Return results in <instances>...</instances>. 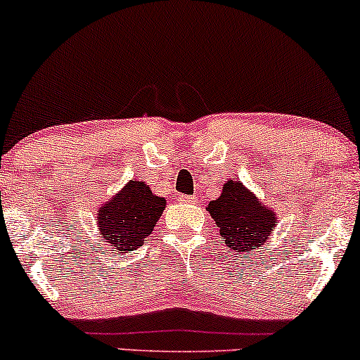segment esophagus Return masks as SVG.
<instances>
[{
    "label": "esophagus",
    "instance_id": "esophagus-1",
    "mask_svg": "<svg viewBox=\"0 0 360 360\" xmlns=\"http://www.w3.org/2000/svg\"><path fill=\"white\" fill-rule=\"evenodd\" d=\"M179 199L181 200V202H185V204H195V197H192V195H180Z\"/></svg>",
    "mask_w": 360,
    "mask_h": 360
}]
</instances>
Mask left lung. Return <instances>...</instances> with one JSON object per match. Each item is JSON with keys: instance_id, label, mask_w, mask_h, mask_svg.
Segmentation results:
<instances>
[{"instance_id": "obj_1", "label": "left lung", "mask_w": 360, "mask_h": 360, "mask_svg": "<svg viewBox=\"0 0 360 360\" xmlns=\"http://www.w3.org/2000/svg\"><path fill=\"white\" fill-rule=\"evenodd\" d=\"M226 245L238 252L260 246L276 228V214L240 181L224 184L219 199L207 205Z\"/></svg>"}]
</instances>
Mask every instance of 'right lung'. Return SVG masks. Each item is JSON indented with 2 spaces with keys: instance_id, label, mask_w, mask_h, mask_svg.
<instances>
[{
  "instance_id": "obj_1",
  "label": "right lung",
  "mask_w": 360,
  "mask_h": 360,
  "mask_svg": "<svg viewBox=\"0 0 360 360\" xmlns=\"http://www.w3.org/2000/svg\"><path fill=\"white\" fill-rule=\"evenodd\" d=\"M163 197H156L144 181L131 180L98 211V229L119 252H132L143 245L163 214Z\"/></svg>"
}]
</instances>
